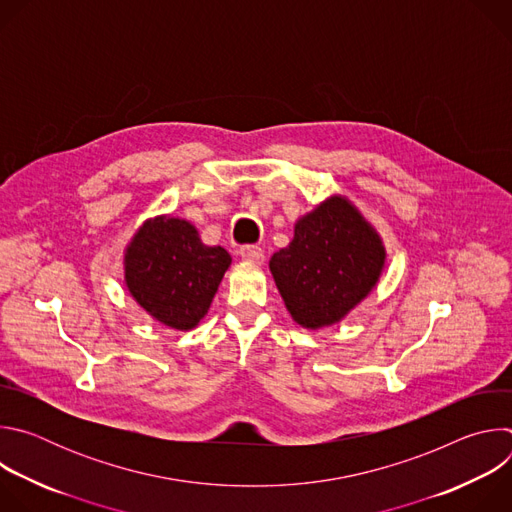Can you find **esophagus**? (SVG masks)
I'll return each mask as SVG.
<instances>
[{"label": "esophagus", "mask_w": 512, "mask_h": 512, "mask_svg": "<svg viewBox=\"0 0 512 512\" xmlns=\"http://www.w3.org/2000/svg\"><path fill=\"white\" fill-rule=\"evenodd\" d=\"M239 255H241V259L247 261V263H261V261H263V249L257 247V245H245V247H241Z\"/></svg>", "instance_id": "1"}]
</instances>
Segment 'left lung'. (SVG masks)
I'll return each mask as SVG.
<instances>
[{"instance_id": "8db88e82", "label": "left lung", "mask_w": 512, "mask_h": 512, "mask_svg": "<svg viewBox=\"0 0 512 512\" xmlns=\"http://www.w3.org/2000/svg\"><path fill=\"white\" fill-rule=\"evenodd\" d=\"M387 249L377 229L342 194L300 216L294 239L269 271L296 324L320 330L344 320L377 287Z\"/></svg>"}]
</instances>
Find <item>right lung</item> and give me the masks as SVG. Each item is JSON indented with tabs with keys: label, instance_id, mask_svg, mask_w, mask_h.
<instances>
[{
	"label": "right lung",
	"instance_id": "right-lung-1",
	"mask_svg": "<svg viewBox=\"0 0 512 512\" xmlns=\"http://www.w3.org/2000/svg\"><path fill=\"white\" fill-rule=\"evenodd\" d=\"M225 247H208L186 218H145L123 251V281L135 304L156 322L188 332L208 314L231 267Z\"/></svg>",
	"mask_w": 512,
	"mask_h": 512
}]
</instances>
